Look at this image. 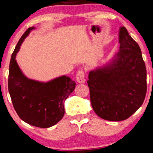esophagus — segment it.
<instances>
[{"instance_id":"obj_1","label":"esophagus","mask_w":153,"mask_h":153,"mask_svg":"<svg viewBox=\"0 0 153 153\" xmlns=\"http://www.w3.org/2000/svg\"><path fill=\"white\" fill-rule=\"evenodd\" d=\"M76 79L77 82H78V83H85V79L84 71H83V70H79L78 72H77V73H76Z\"/></svg>"}]
</instances>
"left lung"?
Segmentation results:
<instances>
[{
  "mask_svg": "<svg viewBox=\"0 0 153 153\" xmlns=\"http://www.w3.org/2000/svg\"><path fill=\"white\" fill-rule=\"evenodd\" d=\"M120 50L114 59L89 72L91 105L100 118L126 120L143 104L147 91L146 69L139 46L125 27L119 30Z\"/></svg>",
  "mask_w": 153,
  "mask_h": 153,
  "instance_id": "1",
  "label": "left lung"
}]
</instances>
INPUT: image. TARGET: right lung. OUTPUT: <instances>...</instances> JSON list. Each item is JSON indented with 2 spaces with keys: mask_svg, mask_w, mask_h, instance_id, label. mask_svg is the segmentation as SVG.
Returning a JSON list of instances; mask_svg holds the SVG:
<instances>
[{
  "mask_svg": "<svg viewBox=\"0 0 153 153\" xmlns=\"http://www.w3.org/2000/svg\"><path fill=\"white\" fill-rule=\"evenodd\" d=\"M33 29L35 27L28 28L12 54L8 90L14 109L22 120L33 126L48 128L62 118L65 101L74 91L76 83L66 76L40 82L27 78L23 74L16 61V56L24 39Z\"/></svg>",
  "mask_w": 153,
  "mask_h": 153,
  "instance_id": "1",
  "label": "right lung"
}]
</instances>
